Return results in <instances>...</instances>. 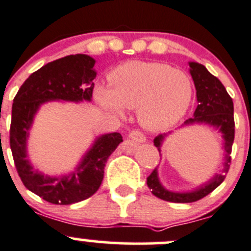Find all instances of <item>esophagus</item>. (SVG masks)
<instances>
[{
  "instance_id": "34e87169",
  "label": "esophagus",
  "mask_w": 251,
  "mask_h": 251,
  "mask_svg": "<svg viewBox=\"0 0 251 251\" xmlns=\"http://www.w3.org/2000/svg\"><path fill=\"white\" fill-rule=\"evenodd\" d=\"M128 137H130L133 142H137V143H144V142L147 141L146 136L142 132H139V131H131Z\"/></svg>"
}]
</instances>
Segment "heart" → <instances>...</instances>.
Segmentation results:
<instances>
[{
	"instance_id": "obj_1",
	"label": "heart",
	"mask_w": 251,
	"mask_h": 251,
	"mask_svg": "<svg viewBox=\"0 0 251 251\" xmlns=\"http://www.w3.org/2000/svg\"><path fill=\"white\" fill-rule=\"evenodd\" d=\"M108 81L109 86L95 88L97 103L117 117L125 115V108L137 109L139 124L149 131H163L178 123L192 100L189 75L162 63L126 62L109 73Z\"/></svg>"
}]
</instances>
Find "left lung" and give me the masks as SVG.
<instances>
[{
	"instance_id": "left-lung-1",
	"label": "left lung",
	"mask_w": 251,
	"mask_h": 251,
	"mask_svg": "<svg viewBox=\"0 0 251 251\" xmlns=\"http://www.w3.org/2000/svg\"><path fill=\"white\" fill-rule=\"evenodd\" d=\"M190 75L196 88L197 107L194 117L188 119L181 126H190L195 124H203L215 128L221 133L224 139L223 148L225 150V162L223 170L215 173L209 180L197 186L191 191H171L166 189L160 181L157 168L152 171L147 178V184L151 190V194L159 199L173 203H191L196 202L209 195L225 179L231 163L232 144L234 139V119H233V101L218 78L208 72L207 68L201 63L189 62ZM167 133L155 137L154 146L157 148L161 155V147L167 137Z\"/></svg>"
}]
</instances>
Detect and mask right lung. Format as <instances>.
I'll return each instance as SVG.
<instances>
[{
    "mask_svg": "<svg viewBox=\"0 0 251 251\" xmlns=\"http://www.w3.org/2000/svg\"><path fill=\"white\" fill-rule=\"evenodd\" d=\"M95 62L89 55L75 54L47 63L26 79L13 101L9 139L18 174L26 189L52 204H72L92 196L103 180L108 157L123 142L118 132L97 137L77 167L60 176H44L28 160L27 139L41 105L51 101L90 102Z\"/></svg>",
    "mask_w": 251,
    "mask_h": 251,
    "instance_id": "add662e5",
    "label": "right lung"
}]
</instances>
